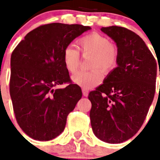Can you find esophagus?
Masks as SVG:
<instances>
[{
  "label": "esophagus",
  "instance_id": "obj_1",
  "mask_svg": "<svg viewBox=\"0 0 160 160\" xmlns=\"http://www.w3.org/2000/svg\"><path fill=\"white\" fill-rule=\"evenodd\" d=\"M82 93L84 96H88V95H89V90H86V89H82Z\"/></svg>",
  "mask_w": 160,
  "mask_h": 160
}]
</instances>
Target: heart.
<instances>
[{"instance_id":"heart-1","label":"heart","mask_w":160,"mask_h":160,"mask_svg":"<svg viewBox=\"0 0 160 160\" xmlns=\"http://www.w3.org/2000/svg\"><path fill=\"white\" fill-rule=\"evenodd\" d=\"M79 51L84 55H91L90 71H80L72 76L73 82L84 89H90L99 85L103 79V73L109 74L118 64V50L105 36L99 33L88 34L77 41ZM77 49L69 46L63 51V63L65 69L75 73L80 65V53Z\"/></svg>"}]
</instances>
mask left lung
I'll return each mask as SVG.
<instances>
[{
    "label": "left lung",
    "mask_w": 160,
    "mask_h": 160,
    "mask_svg": "<svg viewBox=\"0 0 160 160\" xmlns=\"http://www.w3.org/2000/svg\"><path fill=\"white\" fill-rule=\"evenodd\" d=\"M101 31L116 43L118 66L89 94L90 123L98 139L119 144L134 136L146 118L155 93L157 63L144 41L130 30L112 26Z\"/></svg>",
    "instance_id": "left-lung-1"
}]
</instances>
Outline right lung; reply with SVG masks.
Returning <instances> with one entry per match:
<instances>
[{"label": "right lung", "instance_id": "1", "mask_svg": "<svg viewBox=\"0 0 160 160\" xmlns=\"http://www.w3.org/2000/svg\"><path fill=\"white\" fill-rule=\"evenodd\" d=\"M90 26L51 23L29 32L11 54V95L19 126L29 137L47 141L65 129L68 114L82 97L63 63V51ZM63 82L64 89L53 87Z\"/></svg>", "mask_w": 160, "mask_h": 160}]
</instances>
